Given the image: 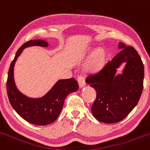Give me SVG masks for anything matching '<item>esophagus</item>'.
<instances>
[{"label": "esophagus", "instance_id": "34e87169", "mask_svg": "<svg viewBox=\"0 0 150 150\" xmlns=\"http://www.w3.org/2000/svg\"><path fill=\"white\" fill-rule=\"evenodd\" d=\"M77 80H78V82L79 84V87L80 88H82L85 86L86 82H85V80H84V76L82 74H80L77 77Z\"/></svg>", "mask_w": 150, "mask_h": 150}]
</instances>
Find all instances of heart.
<instances>
[{
    "label": "heart",
    "instance_id": "b5f03b06",
    "mask_svg": "<svg viewBox=\"0 0 150 150\" xmlns=\"http://www.w3.org/2000/svg\"><path fill=\"white\" fill-rule=\"evenodd\" d=\"M105 59V54L104 52L101 50H98L96 53V55H95V59H94V66L96 67H98L100 65L103 63V62L104 61Z\"/></svg>",
    "mask_w": 150,
    "mask_h": 150
}]
</instances>
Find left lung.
Instances as JSON below:
<instances>
[{
	"instance_id": "1",
	"label": "left lung",
	"mask_w": 150,
	"mask_h": 150,
	"mask_svg": "<svg viewBox=\"0 0 150 150\" xmlns=\"http://www.w3.org/2000/svg\"><path fill=\"white\" fill-rule=\"evenodd\" d=\"M122 49L101 69L86 78L96 90V98L91 108L93 116L104 123L120 122L137 105L143 90L144 69L139 53L133 47L120 43ZM126 62L122 75L116 69Z\"/></svg>"
}]
</instances>
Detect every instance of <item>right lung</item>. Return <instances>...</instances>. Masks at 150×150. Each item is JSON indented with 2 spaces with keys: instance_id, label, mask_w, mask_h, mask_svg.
I'll return each instance as SVG.
<instances>
[{
  "instance_id": "right-lung-1",
  "label": "right lung",
  "mask_w": 150,
  "mask_h": 150,
  "mask_svg": "<svg viewBox=\"0 0 150 150\" xmlns=\"http://www.w3.org/2000/svg\"><path fill=\"white\" fill-rule=\"evenodd\" d=\"M31 46L47 47L48 43L44 40H32L25 42L17 50L14 59L10 65L6 81L8 100L13 109L27 122L37 125H46L54 122L62 109L66 96L76 91L79 84L74 78L59 80L52 88L40 98H30L22 94L15 85L14 67L17 57L23 50Z\"/></svg>"
}]
</instances>
